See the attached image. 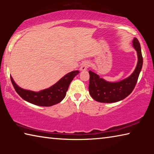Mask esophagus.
Here are the masks:
<instances>
[{
	"instance_id": "obj_1",
	"label": "esophagus",
	"mask_w": 154,
	"mask_h": 154,
	"mask_svg": "<svg viewBox=\"0 0 154 154\" xmlns=\"http://www.w3.org/2000/svg\"><path fill=\"white\" fill-rule=\"evenodd\" d=\"M89 66H90V62H88V61H85V62H83V63H82V66H81V67H80V71H86V70L88 69V68L89 67Z\"/></svg>"
}]
</instances>
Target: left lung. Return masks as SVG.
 <instances>
[{"mask_svg": "<svg viewBox=\"0 0 154 154\" xmlns=\"http://www.w3.org/2000/svg\"><path fill=\"white\" fill-rule=\"evenodd\" d=\"M133 47L136 49L138 62L136 69L126 79L118 82H109L100 78L94 72L89 71V92L95 100L100 103H111L118 102L130 94L137 83L143 66V56L139 41L134 38L132 41Z\"/></svg>", "mask_w": 154, "mask_h": 154, "instance_id": "8db88e82", "label": "left lung"}]
</instances>
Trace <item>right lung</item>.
<instances>
[{"mask_svg":"<svg viewBox=\"0 0 154 154\" xmlns=\"http://www.w3.org/2000/svg\"><path fill=\"white\" fill-rule=\"evenodd\" d=\"M79 72V71L69 72L52 86L40 92L22 89L15 83L11 77V80L15 90L24 100L36 105L50 106L60 103L63 100L66 94L70 83Z\"/></svg>","mask_w":154,"mask_h":154,"instance_id":"right-lung-1","label":"right lung"}]
</instances>
